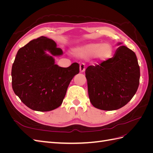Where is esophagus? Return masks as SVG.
Listing matches in <instances>:
<instances>
[{"instance_id":"obj_1","label":"esophagus","mask_w":153,"mask_h":153,"mask_svg":"<svg viewBox=\"0 0 153 153\" xmlns=\"http://www.w3.org/2000/svg\"><path fill=\"white\" fill-rule=\"evenodd\" d=\"M85 70V66L84 63H82L80 64V71L81 73L84 72Z\"/></svg>"}]
</instances>
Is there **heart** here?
<instances>
[{
	"mask_svg": "<svg viewBox=\"0 0 153 153\" xmlns=\"http://www.w3.org/2000/svg\"><path fill=\"white\" fill-rule=\"evenodd\" d=\"M75 52L79 57L87 58L96 56L100 61H106L112 57V47L108 43H92L77 47Z\"/></svg>",
	"mask_w": 153,
	"mask_h": 153,
	"instance_id": "obj_1",
	"label": "heart"
}]
</instances>
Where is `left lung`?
<instances>
[{"instance_id": "8db88e82", "label": "left lung", "mask_w": 153, "mask_h": 153, "mask_svg": "<svg viewBox=\"0 0 153 153\" xmlns=\"http://www.w3.org/2000/svg\"><path fill=\"white\" fill-rule=\"evenodd\" d=\"M140 75L135 52L125 46L119 47L113 57L85 69L91 103L103 110L121 108L135 94Z\"/></svg>"}]
</instances>
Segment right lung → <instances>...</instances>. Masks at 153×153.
Listing matches in <instances>:
<instances>
[{
  "instance_id": "1",
  "label": "right lung",
  "mask_w": 153,
  "mask_h": 153,
  "mask_svg": "<svg viewBox=\"0 0 153 153\" xmlns=\"http://www.w3.org/2000/svg\"><path fill=\"white\" fill-rule=\"evenodd\" d=\"M62 50L45 36L30 41L18 51L12 66V87L20 100L30 109L47 112L61 106L69 83L79 73L76 62L68 68L55 64L51 56Z\"/></svg>"
}]
</instances>
